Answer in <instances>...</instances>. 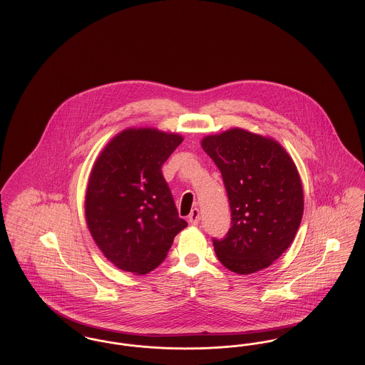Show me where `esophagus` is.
I'll list each match as a JSON object with an SVG mask.
<instances>
[{
	"mask_svg": "<svg viewBox=\"0 0 365 365\" xmlns=\"http://www.w3.org/2000/svg\"><path fill=\"white\" fill-rule=\"evenodd\" d=\"M201 220V215H200V209L194 208L191 210L190 215H189V222H190L192 226H197Z\"/></svg>",
	"mask_w": 365,
	"mask_h": 365,
	"instance_id": "34e87169",
	"label": "esophagus"
}]
</instances>
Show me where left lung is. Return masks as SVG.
Wrapping results in <instances>:
<instances>
[{
  "mask_svg": "<svg viewBox=\"0 0 365 365\" xmlns=\"http://www.w3.org/2000/svg\"><path fill=\"white\" fill-rule=\"evenodd\" d=\"M223 176L231 227L212 242L220 262L247 275L269 267L290 246L304 212V192L292 157L274 139L241 128L202 139Z\"/></svg>",
  "mask_w": 365,
  "mask_h": 365,
  "instance_id": "obj_1",
  "label": "left lung"
}]
</instances>
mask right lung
<instances>
[{"instance_id": "obj_1", "label": "right lung", "mask_w": 365, "mask_h": 365, "mask_svg": "<svg viewBox=\"0 0 365 365\" xmlns=\"http://www.w3.org/2000/svg\"><path fill=\"white\" fill-rule=\"evenodd\" d=\"M182 140L153 128H130L108 143L93 167L87 226L105 257L123 271L143 275L155 269L187 226L161 174Z\"/></svg>"}]
</instances>
